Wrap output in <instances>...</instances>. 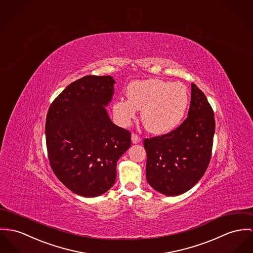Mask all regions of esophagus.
Returning <instances> with one entry per match:
<instances>
[{"mask_svg": "<svg viewBox=\"0 0 253 253\" xmlns=\"http://www.w3.org/2000/svg\"><path fill=\"white\" fill-rule=\"evenodd\" d=\"M131 138H132V141H133V143H138L141 139H140V137L136 135V134H132V136H131Z\"/></svg>", "mask_w": 253, "mask_h": 253, "instance_id": "34e87169", "label": "esophagus"}]
</instances>
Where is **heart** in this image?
Instances as JSON below:
<instances>
[{
    "label": "heart",
    "mask_w": 253,
    "mask_h": 253,
    "mask_svg": "<svg viewBox=\"0 0 253 253\" xmlns=\"http://www.w3.org/2000/svg\"><path fill=\"white\" fill-rule=\"evenodd\" d=\"M126 99L117 100L113 111L119 123L128 125L141 111L145 129L155 135L167 134L181 123L189 105V93L181 83L161 79L132 82L127 87Z\"/></svg>",
    "instance_id": "1"
}]
</instances>
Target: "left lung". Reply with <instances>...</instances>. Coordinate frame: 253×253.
I'll use <instances>...</instances> for the list:
<instances>
[{
  "mask_svg": "<svg viewBox=\"0 0 253 253\" xmlns=\"http://www.w3.org/2000/svg\"><path fill=\"white\" fill-rule=\"evenodd\" d=\"M214 112L205 94L192 84L188 117L169 134L144 138L146 179L159 193L182 195L204 175L212 156Z\"/></svg>",
  "mask_w": 253,
  "mask_h": 253,
  "instance_id": "8db88e82",
  "label": "left lung"
}]
</instances>
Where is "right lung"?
Returning <instances> with one entry per match:
<instances>
[{
  "mask_svg": "<svg viewBox=\"0 0 253 253\" xmlns=\"http://www.w3.org/2000/svg\"><path fill=\"white\" fill-rule=\"evenodd\" d=\"M112 76H84L51 104L45 125L48 159L71 192L95 197L117 178V163L131 146V133L114 124L105 107L114 95Z\"/></svg>",
  "mask_w": 253,
  "mask_h": 253,
  "instance_id": "right-lung-1",
  "label": "right lung"
}]
</instances>
